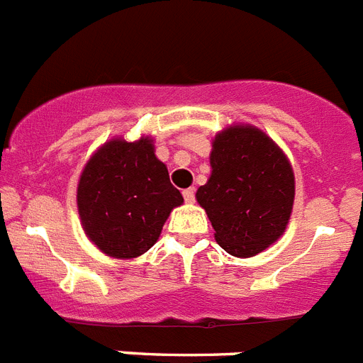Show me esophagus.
Returning <instances> with one entry per match:
<instances>
[{"label": "esophagus", "mask_w": 363, "mask_h": 363, "mask_svg": "<svg viewBox=\"0 0 363 363\" xmlns=\"http://www.w3.org/2000/svg\"><path fill=\"white\" fill-rule=\"evenodd\" d=\"M184 198L187 203H192V201H194V189H185Z\"/></svg>", "instance_id": "obj_1"}]
</instances>
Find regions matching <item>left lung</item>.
<instances>
[{
  "mask_svg": "<svg viewBox=\"0 0 363 363\" xmlns=\"http://www.w3.org/2000/svg\"><path fill=\"white\" fill-rule=\"evenodd\" d=\"M207 184L196 200L214 238L229 255L251 258L277 242L289 223L294 172L284 150L252 125H230L214 136Z\"/></svg>",
  "mask_w": 363,
  "mask_h": 363,
  "instance_id": "8db88e82",
  "label": "left lung"
}]
</instances>
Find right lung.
Returning a JSON list of instances; mask_svg holds the SVG:
<instances>
[{
	"mask_svg": "<svg viewBox=\"0 0 363 363\" xmlns=\"http://www.w3.org/2000/svg\"><path fill=\"white\" fill-rule=\"evenodd\" d=\"M76 198L89 240L120 259L149 251L171 211L184 203L149 136L136 142L112 138L99 147L79 176Z\"/></svg>",
	"mask_w": 363,
	"mask_h": 363,
	"instance_id": "obj_1",
	"label": "right lung"
}]
</instances>
